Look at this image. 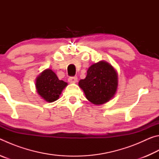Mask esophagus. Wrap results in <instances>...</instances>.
<instances>
[{
	"mask_svg": "<svg viewBox=\"0 0 159 159\" xmlns=\"http://www.w3.org/2000/svg\"><path fill=\"white\" fill-rule=\"evenodd\" d=\"M77 80H78L77 76H70V77H69V79H68L69 82L71 83L77 82Z\"/></svg>",
	"mask_w": 159,
	"mask_h": 159,
	"instance_id": "obj_1",
	"label": "esophagus"
}]
</instances>
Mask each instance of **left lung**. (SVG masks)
I'll list each match as a JSON object with an SVG mask.
<instances>
[{
	"mask_svg": "<svg viewBox=\"0 0 159 159\" xmlns=\"http://www.w3.org/2000/svg\"><path fill=\"white\" fill-rule=\"evenodd\" d=\"M79 84L90 102L104 104L113 98L116 91L117 73L111 64L99 61L90 66L85 79L80 80Z\"/></svg>",
	"mask_w": 159,
	"mask_h": 159,
	"instance_id": "left-lung-1",
	"label": "left lung"
}]
</instances>
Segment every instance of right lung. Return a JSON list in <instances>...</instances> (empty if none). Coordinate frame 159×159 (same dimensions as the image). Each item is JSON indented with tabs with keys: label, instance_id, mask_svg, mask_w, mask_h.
Returning <instances> with one entry per match:
<instances>
[{
	"label": "right lung",
	"instance_id": "1",
	"mask_svg": "<svg viewBox=\"0 0 159 159\" xmlns=\"http://www.w3.org/2000/svg\"><path fill=\"white\" fill-rule=\"evenodd\" d=\"M67 83L59 79L51 69H46L37 78L36 89L38 93L45 101L52 102L60 97L61 91Z\"/></svg>",
	"mask_w": 159,
	"mask_h": 159
}]
</instances>
